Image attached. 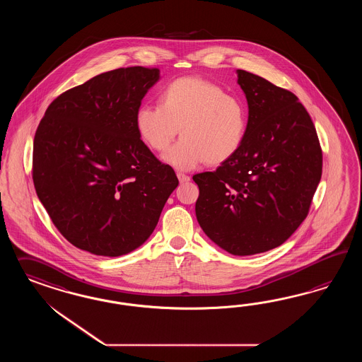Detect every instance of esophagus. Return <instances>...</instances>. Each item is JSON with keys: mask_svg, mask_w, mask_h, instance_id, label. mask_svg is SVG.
I'll list each match as a JSON object with an SVG mask.
<instances>
[{"mask_svg": "<svg viewBox=\"0 0 362 362\" xmlns=\"http://www.w3.org/2000/svg\"><path fill=\"white\" fill-rule=\"evenodd\" d=\"M176 176H177V179H179L180 183H187V182H189V179H191L189 176L185 175V174H182V173H177Z\"/></svg>", "mask_w": 362, "mask_h": 362, "instance_id": "1", "label": "esophagus"}]
</instances>
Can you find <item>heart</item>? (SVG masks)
Here are the masks:
<instances>
[{
    "instance_id": "1",
    "label": "heart",
    "mask_w": 362,
    "mask_h": 362,
    "mask_svg": "<svg viewBox=\"0 0 362 362\" xmlns=\"http://www.w3.org/2000/svg\"><path fill=\"white\" fill-rule=\"evenodd\" d=\"M248 109L239 97L200 77H182L159 91L158 105H142L135 129L147 147L162 153L167 165L189 171L206 162L219 165L240 151L248 132Z\"/></svg>"
}]
</instances>
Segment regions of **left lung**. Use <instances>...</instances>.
Listing matches in <instances>:
<instances>
[{
	"label": "left lung",
	"mask_w": 362,
	"mask_h": 362,
	"mask_svg": "<svg viewBox=\"0 0 362 362\" xmlns=\"http://www.w3.org/2000/svg\"><path fill=\"white\" fill-rule=\"evenodd\" d=\"M236 74L248 103L245 141L216 171L192 179L202 230L221 250L250 256L281 245L307 218L322 153L293 93L245 70Z\"/></svg>",
	"instance_id": "obj_1"
}]
</instances>
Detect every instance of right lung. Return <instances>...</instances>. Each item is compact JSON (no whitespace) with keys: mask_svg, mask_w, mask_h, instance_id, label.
Masks as SVG:
<instances>
[{"mask_svg":"<svg viewBox=\"0 0 362 362\" xmlns=\"http://www.w3.org/2000/svg\"><path fill=\"white\" fill-rule=\"evenodd\" d=\"M158 69L121 67L70 88L34 136L33 182L55 227L82 251L117 257L153 233L179 180L141 141L135 112Z\"/></svg>","mask_w":362,"mask_h":362,"instance_id":"add662e5","label":"right lung"}]
</instances>
